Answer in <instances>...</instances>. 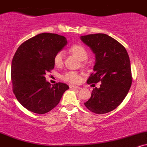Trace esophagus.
Returning <instances> with one entry per match:
<instances>
[{"mask_svg": "<svg viewBox=\"0 0 147 147\" xmlns=\"http://www.w3.org/2000/svg\"><path fill=\"white\" fill-rule=\"evenodd\" d=\"M70 88L72 89H77V90H79V89H81V87L79 86H70Z\"/></svg>", "mask_w": 147, "mask_h": 147, "instance_id": "obj_1", "label": "esophagus"}]
</instances>
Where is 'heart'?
Here are the masks:
<instances>
[{
  "label": "heart",
  "mask_w": 147,
  "mask_h": 147,
  "mask_svg": "<svg viewBox=\"0 0 147 147\" xmlns=\"http://www.w3.org/2000/svg\"><path fill=\"white\" fill-rule=\"evenodd\" d=\"M70 51L79 58V59L84 61L88 58V52L83 45H74L70 48ZM63 52L60 51L55 55L54 62L57 65H60L63 63ZM61 78L65 82L70 84H77L81 81V76L78 72L75 71H68L61 76Z\"/></svg>",
  "instance_id": "b5f03b06"
}]
</instances>
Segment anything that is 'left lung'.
Wrapping results in <instances>:
<instances>
[{"mask_svg":"<svg viewBox=\"0 0 147 147\" xmlns=\"http://www.w3.org/2000/svg\"><path fill=\"white\" fill-rule=\"evenodd\" d=\"M95 54L94 72L87 83L101 82L93 89L86 107L96 114H104L115 109L126 97L132 84L129 55L123 45L105 34L80 37Z\"/></svg>","mask_w":147,"mask_h":147,"instance_id":"obj_1","label":"left lung"}]
</instances>
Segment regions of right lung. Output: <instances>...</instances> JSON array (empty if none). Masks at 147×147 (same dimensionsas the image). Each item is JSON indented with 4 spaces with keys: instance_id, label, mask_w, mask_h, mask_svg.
<instances>
[{
    "instance_id": "right-lung-1",
    "label": "right lung",
    "mask_w": 147,
    "mask_h": 147,
    "mask_svg": "<svg viewBox=\"0 0 147 147\" xmlns=\"http://www.w3.org/2000/svg\"><path fill=\"white\" fill-rule=\"evenodd\" d=\"M67 44L63 36L42 33L27 40L18 47L11 66L12 88L23 107L37 114H44L59 104L69 86L51 84L45 75L55 67L54 58Z\"/></svg>"
}]
</instances>
